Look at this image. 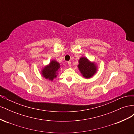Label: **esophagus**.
Instances as JSON below:
<instances>
[{"instance_id":"obj_1","label":"esophagus","mask_w":134,"mask_h":134,"mask_svg":"<svg viewBox=\"0 0 134 134\" xmlns=\"http://www.w3.org/2000/svg\"><path fill=\"white\" fill-rule=\"evenodd\" d=\"M68 64L69 65V66H71V63L70 62H68Z\"/></svg>"}]
</instances>
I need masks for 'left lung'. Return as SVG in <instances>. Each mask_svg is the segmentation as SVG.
I'll list each match as a JSON object with an SVG mask.
<instances>
[{"label":"left lung","mask_w":134,"mask_h":134,"mask_svg":"<svg viewBox=\"0 0 134 134\" xmlns=\"http://www.w3.org/2000/svg\"><path fill=\"white\" fill-rule=\"evenodd\" d=\"M78 68L81 74L86 79H90L94 76L98 70V66L94 62L85 57H81L78 60Z\"/></svg>","instance_id":"obj_1"}]
</instances>
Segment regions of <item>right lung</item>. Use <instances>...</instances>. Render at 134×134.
Instances as JSON below:
<instances>
[{
    "label": "right lung",
    "mask_w": 134,
    "mask_h": 134,
    "mask_svg": "<svg viewBox=\"0 0 134 134\" xmlns=\"http://www.w3.org/2000/svg\"><path fill=\"white\" fill-rule=\"evenodd\" d=\"M60 67L59 63L55 60H52L50 61L49 64L42 68L41 74L44 78L53 81L57 77Z\"/></svg>",
    "instance_id": "add662e5"
}]
</instances>
